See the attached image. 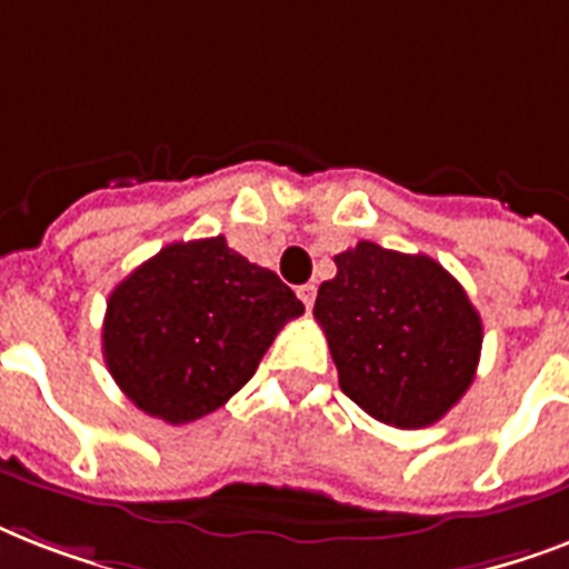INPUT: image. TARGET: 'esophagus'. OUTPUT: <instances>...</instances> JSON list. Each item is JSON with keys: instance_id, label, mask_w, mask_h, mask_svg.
<instances>
[{"instance_id": "obj_1", "label": "esophagus", "mask_w": 569, "mask_h": 569, "mask_svg": "<svg viewBox=\"0 0 569 569\" xmlns=\"http://www.w3.org/2000/svg\"><path fill=\"white\" fill-rule=\"evenodd\" d=\"M298 298H301L307 310H312V301H316V286H312V283L301 286V289H298Z\"/></svg>"}]
</instances>
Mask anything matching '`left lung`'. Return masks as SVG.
I'll return each mask as SVG.
<instances>
[{
    "mask_svg": "<svg viewBox=\"0 0 569 569\" xmlns=\"http://www.w3.org/2000/svg\"><path fill=\"white\" fill-rule=\"evenodd\" d=\"M319 286L316 321L339 387L392 428L440 422L476 378L481 316L455 277L425 253L357 241L333 257Z\"/></svg>",
    "mask_w": 569,
    "mask_h": 569,
    "instance_id": "1",
    "label": "left lung"
}]
</instances>
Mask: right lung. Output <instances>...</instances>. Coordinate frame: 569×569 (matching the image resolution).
<instances>
[{"instance_id": "add662e5", "label": "right lung", "mask_w": 569, "mask_h": 569, "mask_svg": "<svg viewBox=\"0 0 569 569\" xmlns=\"http://www.w3.org/2000/svg\"><path fill=\"white\" fill-rule=\"evenodd\" d=\"M303 303L223 236L173 241L114 286L102 357L123 396L168 425L230 401Z\"/></svg>"}]
</instances>
